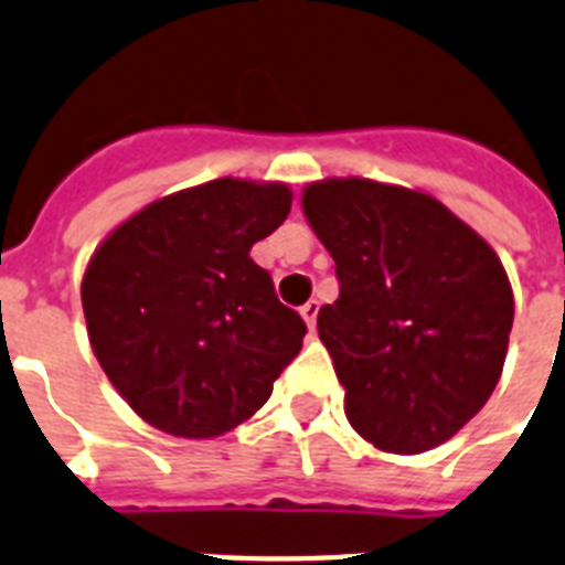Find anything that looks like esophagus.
<instances>
[{
	"label": "esophagus",
	"instance_id": "1",
	"mask_svg": "<svg viewBox=\"0 0 565 565\" xmlns=\"http://www.w3.org/2000/svg\"><path fill=\"white\" fill-rule=\"evenodd\" d=\"M317 311H320V302H317V300H309L300 309L302 320H306V326H309V329H315V326H317Z\"/></svg>",
	"mask_w": 565,
	"mask_h": 565
}]
</instances>
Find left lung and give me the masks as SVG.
<instances>
[{
    "label": "left lung",
    "mask_w": 565,
    "mask_h": 565,
    "mask_svg": "<svg viewBox=\"0 0 565 565\" xmlns=\"http://www.w3.org/2000/svg\"><path fill=\"white\" fill-rule=\"evenodd\" d=\"M302 213L338 265L317 332L349 424L386 454L439 447L502 375L514 291L500 256L439 199L398 184L311 181Z\"/></svg>",
    "instance_id": "obj_1"
}]
</instances>
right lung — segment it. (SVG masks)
Wrapping results in <instances>:
<instances>
[{
    "label": "right lung",
    "mask_w": 565,
    "mask_h": 565,
    "mask_svg": "<svg viewBox=\"0 0 565 565\" xmlns=\"http://www.w3.org/2000/svg\"><path fill=\"white\" fill-rule=\"evenodd\" d=\"M291 210L282 181L216 179L147 204L83 274L88 343L156 430L213 439L248 422L302 347L250 248Z\"/></svg>",
    "instance_id": "add662e5"
}]
</instances>
